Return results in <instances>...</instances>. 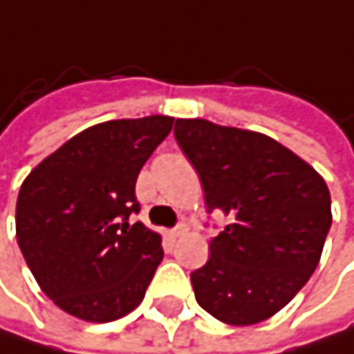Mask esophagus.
<instances>
[{
	"mask_svg": "<svg viewBox=\"0 0 354 354\" xmlns=\"http://www.w3.org/2000/svg\"><path fill=\"white\" fill-rule=\"evenodd\" d=\"M185 230H187V227H185V223H179L177 227L169 230V236H171V239H179L181 234H185Z\"/></svg>",
	"mask_w": 354,
	"mask_h": 354,
	"instance_id": "obj_1",
	"label": "esophagus"
}]
</instances>
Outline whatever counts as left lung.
Segmentation results:
<instances>
[{
    "mask_svg": "<svg viewBox=\"0 0 354 354\" xmlns=\"http://www.w3.org/2000/svg\"><path fill=\"white\" fill-rule=\"evenodd\" d=\"M175 139L196 169L209 213L227 225L192 272L196 302L227 325L277 315L306 285L331 227L323 177L279 141L209 120H177Z\"/></svg>",
    "mask_w": 354,
    "mask_h": 354,
    "instance_id": "left-lung-1",
    "label": "left lung"
}]
</instances>
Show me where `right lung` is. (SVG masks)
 Instances as JSON below:
<instances>
[{
	"label": "right lung",
	"instance_id": "1",
	"mask_svg": "<svg viewBox=\"0 0 354 354\" xmlns=\"http://www.w3.org/2000/svg\"><path fill=\"white\" fill-rule=\"evenodd\" d=\"M169 115L109 120L41 160L16 201V241L61 310L107 323L135 310L162 261V239L141 221L135 183L173 129Z\"/></svg>",
	"mask_w": 354,
	"mask_h": 354
}]
</instances>
